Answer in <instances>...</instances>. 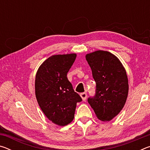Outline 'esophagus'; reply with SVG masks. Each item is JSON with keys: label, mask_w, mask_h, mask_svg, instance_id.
<instances>
[{"label": "esophagus", "mask_w": 150, "mask_h": 150, "mask_svg": "<svg viewBox=\"0 0 150 150\" xmlns=\"http://www.w3.org/2000/svg\"><path fill=\"white\" fill-rule=\"evenodd\" d=\"M80 95L81 96V98H82L83 100V101H85L86 100V98H87V93H81Z\"/></svg>", "instance_id": "34e87169"}]
</instances>
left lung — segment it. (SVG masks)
Wrapping results in <instances>:
<instances>
[{
  "mask_svg": "<svg viewBox=\"0 0 150 150\" xmlns=\"http://www.w3.org/2000/svg\"><path fill=\"white\" fill-rule=\"evenodd\" d=\"M96 82L95 95L88 103L97 118L110 121L123 108L128 93L126 70L115 55L106 51H96L86 55Z\"/></svg>",
  "mask_w": 150,
  "mask_h": 150,
  "instance_id": "left-lung-1",
  "label": "left lung"
}]
</instances>
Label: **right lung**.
I'll list each match as a JSON object with an SVG mask.
<instances>
[{
	"label": "right lung",
	"mask_w": 150,
	"mask_h": 150,
	"mask_svg": "<svg viewBox=\"0 0 150 150\" xmlns=\"http://www.w3.org/2000/svg\"><path fill=\"white\" fill-rule=\"evenodd\" d=\"M76 57L75 54L52 55L40 65L35 76L40 107L50 120L61 126L71 122L77 103L82 101L67 77Z\"/></svg>",
	"instance_id": "add662e5"
}]
</instances>
